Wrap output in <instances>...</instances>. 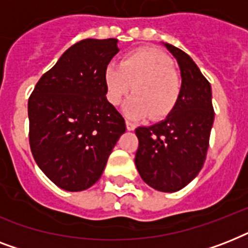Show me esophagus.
<instances>
[{"label": "esophagus", "instance_id": "1", "mask_svg": "<svg viewBox=\"0 0 248 248\" xmlns=\"http://www.w3.org/2000/svg\"><path fill=\"white\" fill-rule=\"evenodd\" d=\"M135 124H132V122H130V121H126V128H127L128 131H134L135 130Z\"/></svg>", "mask_w": 248, "mask_h": 248}]
</instances>
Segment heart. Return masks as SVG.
Masks as SVG:
<instances>
[{
	"instance_id": "b5f03b06",
	"label": "heart",
	"mask_w": 248,
	"mask_h": 248,
	"mask_svg": "<svg viewBox=\"0 0 248 248\" xmlns=\"http://www.w3.org/2000/svg\"><path fill=\"white\" fill-rule=\"evenodd\" d=\"M104 81L109 101L120 105L131 93L124 105V114L131 120H161L173 109L180 93V77L172 60L157 48L143 47L130 52L120 65L108 64Z\"/></svg>"
}]
</instances>
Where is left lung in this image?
<instances>
[{
    "instance_id": "obj_1",
    "label": "left lung",
    "mask_w": 248,
    "mask_h": 248,
    "mask_svg": "<svg viewBox=\"0 0 248 248\" xmlns=\"http://www.w3.org/2000/svg\"><path fill=\"white\" fill-rule=\"evenodd\" d=\"M162 45L180 68V93L165 120L135 130V165L149 186L172 193L186 186L202 169L215 113L211 85L192 58L172 45Z\"/></svg>"
}]
</instances>
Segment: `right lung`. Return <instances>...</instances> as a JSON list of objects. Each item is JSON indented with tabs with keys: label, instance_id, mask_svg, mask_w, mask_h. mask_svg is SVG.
Segmentation results:
<instances>
[{
	"label": "right lung",
	"instance_id": "obj_1",
	"mask_svg": "<svg viewBox=\"0 0 248 248\" xmlns=\"http://www.w3.org/2000/svg\"><path fill=\"white\" fill-rule=\"evenodd\" d=\"M117 38L79 41L37 82L28 101L29 144L42 172L59 188L81 192L104 171L126 131L107 99L105 68Z\"/></svg>",
	"mask_w": 248,
	"mask_h": 248
}]
</instances>
